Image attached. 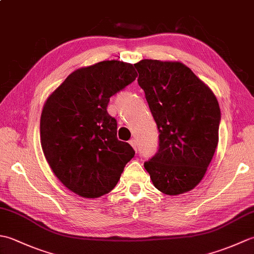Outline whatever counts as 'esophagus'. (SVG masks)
<instances>
[{"mask_svg": "<svg viewBox=\"0 0 254 254\" xmlns=\"http://www.w3.org/2000/svg\"><path fill=\"white\" fill-rule=\"evenodd\" d=\"M128 143H130V145L131 146L134 148V149H137V141L135 138H132V139H130V141H128Z\"/></svg>", "mask_w": 254, "mask_h": 254, "instance_id": "1", "label": "esophagus"}]
</instances>
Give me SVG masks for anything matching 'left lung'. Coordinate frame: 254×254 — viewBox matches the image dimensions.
Returning <instances> with one entry per match:
<instances>
[{"mask_svg": "<svg viewBox=\"0 0 254 254\" xmlns=\"http://www.w3.org/2000/svg\"><path fill=\"white\" fill-rule=\"evenodd\" d=\"M159 131V148L144 164L153 185L167 195L195 188L218 144L216 96L185 64L145 60L134 64Z\"/></svg>", "mask_w": 254, "mask_h": 254, "instance_id": "8db88e82", "label": "left lung"}]
</instances>
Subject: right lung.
<instances>
[{"label": "right lung", "instance_id": "right-lung-1", "mask_svg": "<svg viewBox=\"0 0 254 254\" xmlns=\"http://www.w3.org/2000/svg\"><path fill=\"white\" fill-rule=\"evenodd\" d=\"M131 63L111 60L77 68L52 91L40 118V142L53 174L77 195L109 193L134 157L117 137L110 97L135 80Z\"/></svg>", "mask_w": 254, "mask_h": 254}]
</instances>
